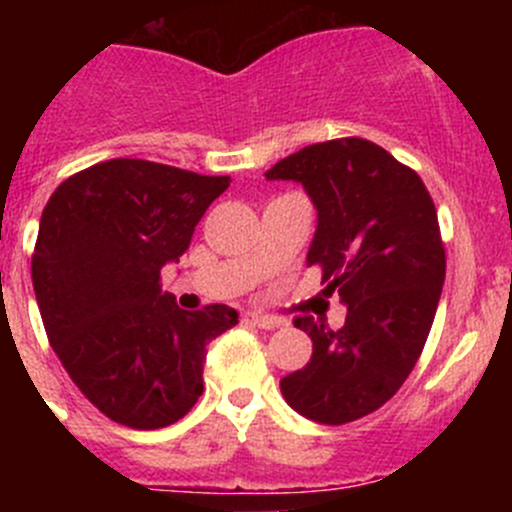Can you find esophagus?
Masks as SVG:
<instances>
[{
	"label": "esophagus",
	"instance_id": "esophagus-1",
	"mask_svg": "<svg viewBox=\"0 0 512 512\" xmlns=\"http://www.w3.org/2000/svg\"><path fill=\"white\" fill-rule=\"evenodd\" d=\"M250 319H252V324H255V327H260V329H280V327H285V324H287L285 319L270 317V314H257V312H252Z\"/></svg>",
	"mask_w": 512,
	"mask_h": 512
}]
</instances>
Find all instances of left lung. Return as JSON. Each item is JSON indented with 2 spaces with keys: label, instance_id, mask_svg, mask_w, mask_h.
<instances>
[{
  "label": "left lung",
  "instance_id": "1",
  "mask_svg": "<svg viewBox=\"0 0 512 512\" xmlns=\"http://www.w3.org/2000/svg\"><path fill=\"white\" fill-rule=\"evenodd\" d=\"M265 175L304 185L317 208L307 265L347 304L342 329L294 319L312 359L280 381L282 396L297 414L342 426L381 409L423 352L446 280L436 205L416 170L366 138L314 143Z\"/></svg>",
  "mask_w": 512,
  "mask_h": 512
}]
</instances>
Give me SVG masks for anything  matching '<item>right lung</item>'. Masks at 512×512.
Here are the masks:
<instances>
[{
  "label": "right lung",
  "mask_w": 512,
  "mask_h": 512,
  "mask_svg": "<svg viewBox=\"0 0 512 512\" xmlns=\"http://www.w3.org/2000/svg\"><path fill=\"white\" fill-rule=\"evenodd\" d=\"M230 175L113 158L66 178L41 213L32 282L46 337L81 394L121 426L153 431L203 394L208 344L237 324L227 304L185 312L160 270L190 245Z\"/></svg>",
  "instance_id": "add662e5"
}]
</instances>
